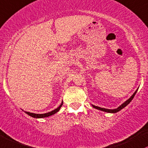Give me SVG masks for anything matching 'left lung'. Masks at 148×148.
I'll list each match as a JSON object with an SVG mask.
<instances>
[{"instance_id":"8db88e82","label":"left lung","mask_w":148,"mask_h":148,"mask_svg":"<svg viewBox=\"0 0 148 148\" xmlns=\"http://www.w3.org/2000/svg\"><path fill=\"white\" fill-rule=\"evenodd\" d=\"M138 90H136V92H135L134 93H133V95H132L131 97L129 98L127 101H125L124 103H123V104H121L120 106H119L117 109H104V108H101V107H99V106H95V105H92V106L94 108H95V109H99V110H101V111H103V112H108V113H116L119 112L120 110H121L122 109H123V108L125 107V106H126L128 105V104H129L130 102L132 101V99H133V97H134V96L136 95V92H137Z\"/></svg>"}]
</instances>
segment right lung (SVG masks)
<instances>
[{
  "label": "right lung",
  "instance_id": "obj_1",
  "mask_svg": "<svg viewBox=\"0 0 148 148\" xmlns=\"http://www.w3.org/2000/svg\"><path fill=\"white\" fill-rule=\"evenodd\" d=\"M62 105H63V101H62L61 105L58 106L57 109H54V110L51 111V112H50L46 113V114H34V113H30V112H25L26 113V114H27L29 116H30L34 117V118H38V119H39V118H45V117L50 116L53 115V114H54L56 112H58V111L60 110V109H61Z\"/></svg>",
  "mask_w": 148,
  "mask_h": 148
}]
</instances>
